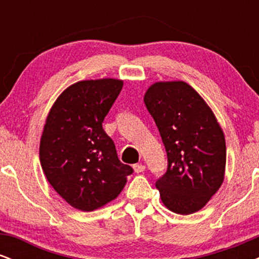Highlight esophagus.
Masks as SVG:
<instances>
[{"label":"esophagus","mask_w":259,"mask_h":259,"mask_svg":"<svg viewBox=\"0 0 259 259\" xmlns=\"http://www.w3.org/2000/svg\"><path fill=\"white\" fill-rule=\"evenodd\" d=\"M133 168L134 170H135V173H141V171L145 170V165L141 164V163H139V164H134Z\"/></svg>","instance_id":"1"}]
</instances>
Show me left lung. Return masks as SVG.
<instances>
[{
  "mask_svg": "<svg viewBox=\"0 0 259 259\" xmlns=\"http://www.w3.org/2000/svg\"><path fill=\"white\" fill-rule=\"evenodd\" d=\"M144 102L167 152V171L156 181L162 202L178 214L197 212L224 180L222 127L204 100L184 81L156 82Z\"/></svg>",
  "mask_w": 259,
  "mask_h": 259,
  "instance_id": "8db88e82",
  "label": "left lung"
}]
</instances>
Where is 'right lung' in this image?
<instances>
[{
    "label": "right lung",
    "mask_w": 259,
    "mask_h": 259,
    "mask_svg": "<svg viewBox=\"0 0 259 259\" xmlns=\"http://www.w3.org/2000/svg\"><path fill=\"white\" fill-rule=\"evenodd\" d=\"M123 88L117 79L84 80L62 92L40 142V162L57 194L90 212L114 200L133 168L118 158L102 123Z\"/></svg>",
    "instance_id": "add662e5"
}]
</instances>
